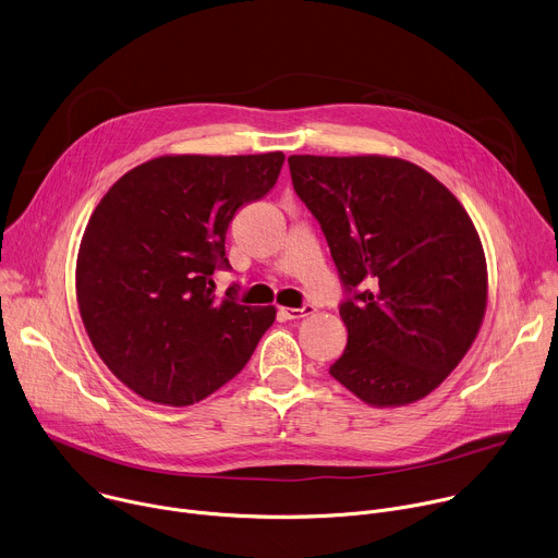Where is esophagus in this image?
<instances>
[{"instance_id":"obj_1","label":"esophagus","mask_w":558,"mask_h":558,"mask_svg":"<svg viewBox=\"0 0 558 558\" xmlns=\"http://www.w3.org/2000/svg\"><path fill=\"white\" fill-rule=\"evenodd\" d=\"M313 311H315V308H313L311 304H304V306H300V308L280 306V308H278V315L284 317V320H300V317H306V315H311Z\"/></svg>"}]
</instances>
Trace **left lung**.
Instances as JSON below:
<instances>
[{"label": "left lung", "mask_w": 558, "mask_h": 558, "mask_svg": "<svg viewBox=\"0 0 558 558\" xmlns=\"http://www.w3.org/2000/svg\"><path fill=\"white\" fill-rule=\"evenodd\" d=\"M289 170L349 293V340L329 373L377 409L422 400L486 315V256L468 211L404 158L293 154Z\"/></svg>", "instance_id": "1"}]
</instances>
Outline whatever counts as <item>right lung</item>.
Instances as JSON below:
<instances>
[{"label": "right lung", "instance_id": "add662e5", "mask_svg": "<svg viewBox=\"0 0 558 558\" xmlns=\"http://www.w3.org/2000/svg\"><path fill=\"white\" fill-rule=\"evenodd\" d=\"M282 151L168 154L123 174L93 211L76 302L106 366L143 400L190 407L250 362L276 306L216 295L227 227L278 181Z\"/></svg>", "mask_w": 558, "mask_h": 558}]
</instances>
